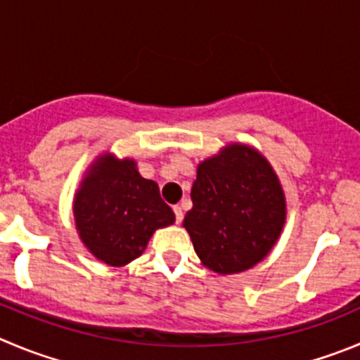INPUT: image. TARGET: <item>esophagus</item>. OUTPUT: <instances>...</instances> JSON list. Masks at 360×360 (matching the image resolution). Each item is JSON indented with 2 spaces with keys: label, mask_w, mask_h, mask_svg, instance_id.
I'll return each mask as SVG.
<instances>
[{
  "label": "esophagus",
  "mask_w": 360,
  "mask_h": 360,
  "mask_svg": "<svg viewBox=\"0 0 360 360\" xmlns=\"http://www.w3.org/2000/svg\"><path fill=\"white\" fill-rule=\"evenodd\" d=\"M174 213H176V221L181 224V221H183V207L174 206Z\"/></svg>",
  "instance_id": "esophagus-1"
}]
</instances>
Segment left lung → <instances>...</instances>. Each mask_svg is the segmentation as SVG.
Returning a JSON list of instances; mask_svg holds the SVG:
<instances>
[{"instance_id": "1", "label": "left lung", "mask_w": 360, "mask_h": 360, "mask_svg": "<svg viewBox=\"0 0 360 360\" xmlns=\"http://www.w3.org/2000/svg\"><path fill=\"white\" fill-rule=\"evenodd\" d=\"M183 226L204 266L240 274L268 256L286 221V197L266 158L231 143L197 167Z\"/></svg>"}]
</instances>
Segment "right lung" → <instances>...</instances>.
<instances>
[{"label": "right lung", "mask_w": 360, "mask_h": 360, "mask_svg": "<svg viewBox=\"0 0 360 360\" xmlns=\"http://www.w3.org/2000/svg\"><path fill=\"white\" fill-rule=\"evenodd\" d=\"M74 218L83 245L110 266H124L146 250L154 231L172 226L176 214L136 161L103 154L74 195Z\"/></svg>", "instance_id": "obj_1"}]
</instances>
